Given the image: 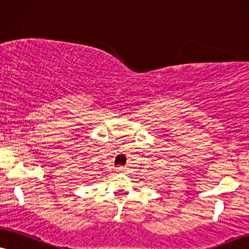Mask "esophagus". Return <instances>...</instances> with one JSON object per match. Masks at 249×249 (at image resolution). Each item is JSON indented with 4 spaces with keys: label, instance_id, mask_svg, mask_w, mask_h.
I'll return each instance as SVG.
<instances>
[{
    "label": "esophagus",
    "instance_id": "1",
    "mask_svg": "<svg viewBox=\"0 0 249 249\" xmlns=\"http://www.w3.org/2000/svg\"><path fill=\"white\" fill-rule=\"evenodd\" d=\"M116 171L123 172V171H124V168H122V166H118V168H116Z\"/></svg>",
    "mask_w": 249,
    "mask_h": 249
}]
</instances>
